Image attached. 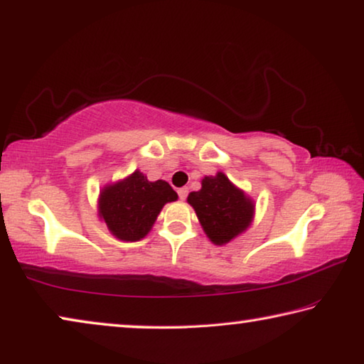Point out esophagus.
<instances>
[{"label": "esophagus", "instance_id": "esophagus-1", "mask_svg": "<svg viewBox=\"0 0 364 364\" xmlns=\"http://www.w3.org/2000/svg\"><path fill=\"white\" fill-rule=\"evenodd\" d=\"M177 193H178V198H181V200H186V198H187V195H188V188H187V187L178 188V190H177Z\"/></svg>", "mask_w": 364, "mask_h": 364}]
</instances>
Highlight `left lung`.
I'll use <instances>...</instances> for the list:
<instances>
[{
	"mask_svg": "<svg viewBox=\"0 0 364 364\" xmlns=\"http://www.w3.org/2000/svg\"><path fill=\"white\" fill-rule=\"evenodd\" d=\"M187 201L214 245L234 240L252 225L255 218V201L221 171L201 178V188L190 192Z\"/></svg>",
	"mask_w": 364,
	"mask_h": 364,
	"instance_id": "8db88e82",
	"label": "left lung"
}]
</instances>
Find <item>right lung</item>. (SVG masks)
<instances>
[{"label": "right lung", "mask_w": 364, "mask_h": 364, "mask_svg": "<svg viewBox=\"0 0 364 364\" xmlns=\"http://www.w3.org/2000/svg\"><path fill=\"white\" fill-rule=\"evenodd\" d=\"M176 200L168 182H150L136 169L100 190L98 218L119 240L139 242L151 230L163 206Z\"/></svg>", "instance_id": "1"}]
</instances>
